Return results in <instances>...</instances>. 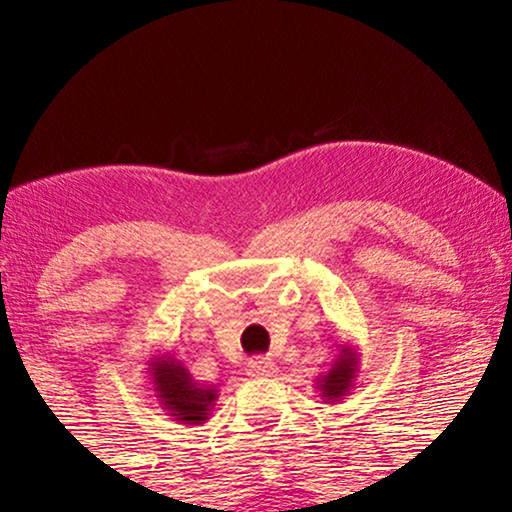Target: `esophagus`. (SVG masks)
<instances>
[{
  "label": "esophagus",
  "instance_id": "esophagus-1",
  "mask_svg": "<svg viewBox=\"0 0 512 512\" xmlns=\"http://www.w3.org/2000/svg\"><path fill=\"white\" fill-rule=\"evenodd\" d=\"M277 373V366H275V361H270V359H254V361H249V366H247V375H251V377H272Z\"/></svg>",
  "mask_w": 512,
  "mask_h": 512
}]
</instances>
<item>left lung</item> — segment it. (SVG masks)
Returning a JSON list of instances; mask_svg holds the SVG:
<instances>
[{
  "label": "left lung",
  "instance_id": "8db88e82",
  "mask_svg": "<svg viewBox=\"0 0 512 512\" xmlns=\"http://www.w3.org/2000/svg\"><path fill=\"white\" fill-rule=\"evenodd\" d=\"M359 363V349L349 345V342H342L326 373H321L317 380H314V387H317L321 401L340 403L342 398L352 394L356 377H359Z\"/></svg>",
  "mask_w": 512,
  "mask_h": 512
}]
</instances>
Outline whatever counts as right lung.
<instances>
[{
	"instance_id": "add662e5",
	"label": "right lung",
	"mask_w": 512,
	"mask_h": 512,
	"mask_svg": "<svg viewBox=\"0 0 512 512\" xmlns=\"http://www.w3.org/2000/svg\"><path fill=\"white\" fill-rule=\"evenodd\" d=\"M146 373L151 377L153 394L167 415L179 424H205L219 398V389L195 382L184 363L170 354H153L146 361Z\"/></svg>"
}]
</instances>
